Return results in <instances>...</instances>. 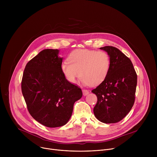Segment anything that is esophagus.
I'll use <instances>...</instances> for the list:
<instances>
[{
    "instance_id": "esophagus-1",
    "label": "esophagus",
    "mask_w": 157,
    "mask_h": 157,
    "mask_svg": "<svg viewBox=\"0 0 157 157\" xmlns=\"http://www.w3.org/2000/svg\"><path fill=\"white\" fill-rule=\"evenodd\" d=\"M83 94L84 95H86L89 94V91H88L87 90H85V89H83Z\"/></svg>"
}]
</instances>
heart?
Here are the masks:
<instances>
[{"instance_id":"b5f03b06","label":"heart","mask_w":157,"mask_h":157,"mask_svg":"<svg viewBox=\"0 0 157 157\" xmlns=\"http://www.w3.org/2000/svg\"><path fill=\"white\" fill-rule=\"evenodd\" d=\"M111 67L109 54L104 51L77 49L68 56V61L62 63L61 69L65 78L71 84L76 83L81 76L85 85L101 84L108 76Z\"/></svg>"}]
</instances>
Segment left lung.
Masks as SVG:
<instances>
[{"label": "left lung", "instance_id": "1", "mask_svg": "<svg viewBox=\"0 0 157 157\" xmlns=\"http://www.w3.org/2000/svg\"><path fill=\"white\" fill-rule=\"evenodd\" d=\"M108 53L111 67L104 81L92 92L97 97L94 113L104 123H117L130 112L135 101L137 74L129 58L117 48H100Z\"/></svg>", "mask_w": 157, "mask_h": 157}]
</instances>
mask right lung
Returning <instances> with one entry per match:
<instances>
[{
    "label": "right lung",
    "instance_id": "right-lung-1",
    "mask_svg": "<svg viewBox=\"0 0 157 157\" xmlns=\"http://www.w3.org/2000/svg\"><path fill=\"white\" fill-rule=\"evenodd\" d=\"M59 52L53 49L41 51L27 63L21 80V92L29 113L50 128L68 122L74 102L83 95L81 89L63 75Z\"/></svg>",
    "mask_w": 157,
    "mask_h": 157
}]
</instances>
